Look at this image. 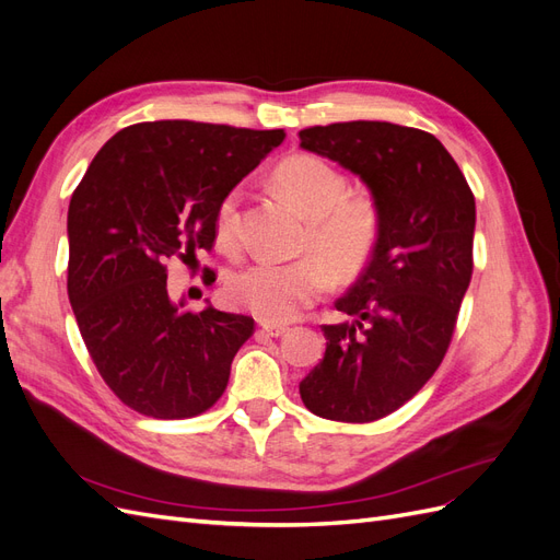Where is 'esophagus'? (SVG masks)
I'll use <instances>...</instances> for the list:
<instances>
[{
	"label": "esophagus",
	"mask_w": 560,
	"mask_h": 560,
	"mask_svg": "<svg viewBox=\"0 0 560 560\" xmlns=\"http://www.w3.org/2000/svg\"><path fill=\"white\" fill-rule=\"evenodd\" d=\"M261 331H266L268 336H284L287 331H290V327H287V325H276V322H261Z\"/></svg>",
	"instance_id": "obj_1"
}]
</instances>
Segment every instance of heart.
<instances>
[{"label": "heart", "mask_w": 560, "mask_h": 560, "mask_svg": "<svg viewBox=\"0 0 560 560\" xmlns=\"http://www.w3.org/2000/svg\"><path fill=\"white\" fill-rule=\"evenodd\" d=\"M282 194L306 212L308 231L296 261H257L226 284L231 306L264 322H290L325 296L331 273L350 280L360 273L381 238L378 202L366 194H348L346 177L331 163L313 154L284 159L273 173ZM241 189H231L217 206V238L226 247L238 243Z\"/></svg>", "instance_id": "heart-1"}]
</instances>
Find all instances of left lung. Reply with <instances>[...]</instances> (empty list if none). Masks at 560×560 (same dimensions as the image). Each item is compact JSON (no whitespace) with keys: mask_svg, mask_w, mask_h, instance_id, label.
I'll return each mask as SVG.
<instances>
[{"mask_svg":"<svg viewBox=\"0 0 560 560\" xmlns=\"http://www.w3.org/2000/svg\"><path fill=\"white\" fill-rule=\"evenodd\" d=\"M301 147L358 175L381 210V238L364 273L322 325L327 350L299 383L319 418L371 422L425 385L451 346L471 280L477 206L460 167L434 135L387 121L299 132Z\"/></svg>","mask_w":560,"mask_h":560,"instance_id":"left-lung-1","label":"left lung"}]
</instances>
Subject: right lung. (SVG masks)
Here are the masks:
<instances>
[{
	"mask_svg": "<svg viewBox=\"0 0 560 560\" xmlns=\"http://www.w3.org/2000/svg\"><path fill=\"white\" fill-rule=\"evenodd\" d=\"M282 140L284 130L135 124L97 151L74 189L67 294L100 376L132 411L194 418L224 395L254 319L186 311L171 299L165 259L189 264L212 249L219 200Z\"/></svg>",
	"mask_w": 560,
	"mask_h": 560,
	"instance_id": "1",
	"label": "right lung"
}]
</instances>
